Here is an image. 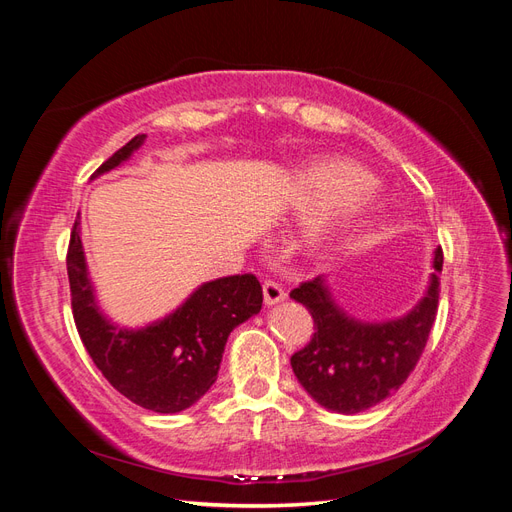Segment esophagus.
Wrapping results in <instances>:
<instances>
[{
    "label": "esophagus",
    "mask_w": 512,
    "mask_h": 512,
    "mask_svg": "<svg viewBox=\"0 0 512 512\" xmlns=\"http://www.w3.org/2000/svg\"><path fill=\"white\" fill-rule=\"evenodd\" d=\"M262 292H265V303L267 305H275V303H280V301L286 299L284 288L273 280H265V284H262Z\"/></svg>",
    "instance_id": "34e87169"
}]
</instances>
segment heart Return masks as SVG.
<instances>
[{
    "label": "heart",
    "mask_w": 512,
    "mask_h": 512,
    "mask_svg": "<svg viewBox=\"0 0 512 512\" xmlns=\"http://www.w3.org/2000/svg\"><path fill=\"white\" fill-rule=\"evenodd\" d=\"M299 209H322L324 213L309 226V241L320 243L337 226L361 220L374 209L378 185L361 168L344 160H320L303 168L292 188Z\"/></svg>",
    "instance_id": "obj_1"
}]
</instances>
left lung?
<instances>
[{
    "instance_id": "1",
    "label": "left lung",
    "mask_w": 512,
    "mask_h": 512,
    "mask_svg": "<svg viewBox=\"0 0 512 512\" xmlns=\"http://www.w3.org/2000/svg\"><path fill=\"white\" fill-rule=\"evenodd\" d=\"M442 260L438 247L425 297L399 320L363 324L346 316L322 277L290 292L314 318L312 339L290 356V365L320 406L342 414L361 412L391 397L408 380L438 314Z\"/></svg>"
}]
</instances>
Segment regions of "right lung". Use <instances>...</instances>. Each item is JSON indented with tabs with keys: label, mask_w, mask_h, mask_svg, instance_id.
<instances>
[{
	"label": "right lung",
	"mask_w": 512,
	"mask_h": 512,
	"mask_svg": "<svg viewBox=\"0 0 512 512\" xmlns=\"http://www.w3.org/2000/svg\"><path fill=\"white\" fill-rule=\"evenodd\" d=\"M143 141L145 134L134 136L94 177L128 160ZM79 224L74 220L66 265L74 324L91 361L113 389L136 406L160 414L190 408L218 380L230 331L260 312L262 288L256 275H228L207 282L168 318L138 331L119 329L98 312Z\"/></svg>",
	"instance_id": "add662e5"
}]
</instances>
